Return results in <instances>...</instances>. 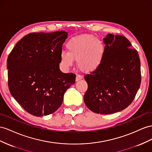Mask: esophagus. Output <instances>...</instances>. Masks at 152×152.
Masks as SVG:
<instances>
[{"mask_svg": "<svg viewBox=\"0 0 152 152\" xmlns=\"http://www.w3.org/2000/svg\"><path fill=\"white\" fill-rule=\"evenodd\" d=\"M82 79H83V76L80 75H76V81H79L80 80H81Z\"/></svg>", "mask_w": 152, "mask_h": 152, "instance_id": "obj_1", "label": "esophagus"}]
</instances>
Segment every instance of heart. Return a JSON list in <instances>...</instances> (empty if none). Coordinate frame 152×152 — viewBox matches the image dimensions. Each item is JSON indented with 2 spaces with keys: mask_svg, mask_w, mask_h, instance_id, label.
<instances>
[{
  "mask_svg": "<svg viewBox=\"0 0 152 152\" xmlns=\"http://www.w3.org/2000/svg\"><path fill=\"white\" fill-rule=\"evenodd\" d=\"M66 52L61 53V63L66 67L71 66L73 59L82 71L91 72L99 68L105 55V45L96 37L83 34L73 37L66 45Z\"/></svg>",
  "mask_w": 152,
  "mask_h": 152,
  "instance_id": "b5f03b06",
  "label": "heart"
}]
</instances>
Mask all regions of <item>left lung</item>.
<instances>
[{"label":"left lung","mask_w":152,"mask_h":152,"mask_svg":"<svg viewBox=\"0 0 152 152\" xmlns=\"http://www.w3.org/2000/svg\"><path fill=\"white\" fill-rule=\"evenodd\" d=\"M103 41L104 59L85 75L88 88L84 100L91 111L110 114L125 109L134 99L141 84V63L137 50L125 36L108 34Z\"/></svg>","instance_id":"obj_1"}]
</instances>
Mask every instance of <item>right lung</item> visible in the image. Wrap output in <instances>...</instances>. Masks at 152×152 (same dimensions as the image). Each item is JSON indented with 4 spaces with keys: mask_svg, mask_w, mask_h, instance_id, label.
Listing matches in <instances>:
<instances>
[{
    "mask_svg": "<svg viewBox=\"0 0 152 152\" xmlns=\"http://www.w3.org/2000/svg\"><path fill=\"white\" fill-rule=\"evenodd\" d=\"M64 31L34 32L24 36L8 56V86L11 95L27 112L36 116L54 113L75 75L60 70Z\"/></svg>",
    "mask_w": 152,
    "mask_h": 152,
    "instance_id": "right-lung-1",
    "label": "right lung"
}]
</instances>
